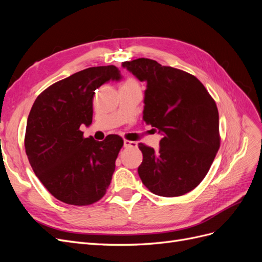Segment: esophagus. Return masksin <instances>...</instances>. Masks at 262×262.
Here are the masks:
<instances>
[{
  "mask_svg": "<svg viewBox=\"0 0 262 262\" xmlns=\"http://www.w3.org/2000/svg\"><path fill=\"white\" fill-rule=\"evenodd\" d=\"M123 146L125 148H129V147H137L138 143L137 142H133V141H129V140H124L123 141Z\"/></svg>",
  "mask_w": 262,
  "mask_h": 262,
  "instance_id": "esophagus-1",
  "label": "esophagus"
}]
</instances>
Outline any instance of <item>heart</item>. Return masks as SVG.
<instances>
[{
	"mask_svg": "<svg viewBox=\"0 0 262 262\" xmlns=\"http://www.w3.org/2000/svg\"><path fill=\"white\" fill-rule=\"evenodd\" d=\"M123 89H136V90H140V83L134 76H129L126 77V80L124 81Z\"/></svg>",
	"mask_w": 262,
	"mask_h": 262,
	"instance_id": "heart-1",
	"label": "heart"
}]
</instances>
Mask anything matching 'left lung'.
I'll list each match as a JSON object with an SVG mask.
<instances>
[{"mask_svg":"<svg viewBox=\"0 0 262 262\" xmlns=\"http://www.w3.org/2000/svg\"><path fill=\"white\" fill-rule=\"evenodd\" d=\"M122 67L147 83L143 120L163 134L160 149L143 143L138 172L154 194L179 196L207 175L220 148L215 101L198 78L185 71L140 58Z\"/></svg>","mask_w":262,"mask_h":262,"instance_id":"1","label":"left lung"}]
</instances>
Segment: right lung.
Returning <instances> with one entry per match:
<instances>
[{
    "label": "right lung",
    "mask_w": 262,
    "mask_h": 262,
    "mask_svg": "<svg viewBox=\"0 0 262 262\" xmlns=\"http://www.w3.org/2000/svg\"><path fill=\"white\" fill-rule=\"evenodd\" d=\"M120 78L115 66L89 68L36 98L27 119L25 149L36 176L55 199L82 207L105 195L123 140L117 134L101 142L84 138L80 126L92 123L95 91Z\"/></svg>",
    "instance_id": "obj_1"
}]
</instances>
